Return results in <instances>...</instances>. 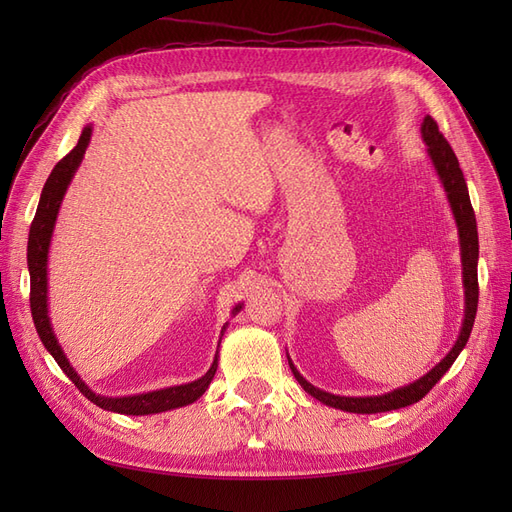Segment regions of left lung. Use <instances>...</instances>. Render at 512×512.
Returning <instances> with one entry per match:
<instances>
[{
  "mask_svg": "<svg viewBox=\"0 0 512 512\" xmlns=\"http://www.w3.org/2000/svg\"><path fill=\"white\" fill-rule=\"evenodd\" d=\"M423 141L427 145V153L436 166V173L444 185V192L448 196V203H451L457 230H459V250H461V267H463V290H466V314H463V324L455 346L451 348L444 359L433 367L431 371L423 378L414 380L408 386H401V389H395L391 393L376 395V397H342V395H333L327 391L316 389L314 384H309L297 367L290 363V369L297 382L303 386L305 393L316 397L322 404H327L331 408L344 410V412H354V414H376V412H389V410H399L416 404L418 399H423L436 384L459 356V352L466 348L468 337L474 327V318H476V307H478V230H476V218H474V209L470 203V194H468V185L466 179H463V173L459 168V160L455 156V151L448 145L442 132L438 130V123L433 117H425L423 126H421Z\"/></svg>",
  "mask_w": 512,
  "mask_h": 512,
  "instance_id": "1",
  "label": "left lung"
}]
</instances>
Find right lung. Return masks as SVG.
<instances>
[{
    "mask_svg": "<svg viewBox=\"0 0 512 512\" xmlns=\"http://www.w3.org/2000/svg\"><path fill=\"white\" fill-rule=\"evenodd\" d=\"M91 138V126L83 128V134L79 138V143L68 153L66 158H61L53 173L46 179L42 194H40V203L36 209V218L32 222V228H29V241H27V267H29V282H32V290H29V305H32V318L36 324V331L42 339L44 348L53 354V359L57 365L64 369V374L74 382L76 389H79L91 404L100 406L102 410L108 412H117V414H132V416H145V414H158L166 412L173 408H181L194 404L198 397H203V393L209 389V384L215 376V369H218V354H215L213 365L209 367L207 374L203 378H198L188 384H179V386H170V389H160V391H151L143 395H130V397H104L96 395L89 386L81 380V376L76 374L70 361L66 359L64 350H61L57 337L51 327V318H49V305H46V265H49V245L53 237V228L57 213L61 207V200H64V194L68 190V185L76 173V168L81 166L85 149L89 145ZM241 303L232 309V314L241 312ZM226 331V324L222 329V335ZM222 342V339H220Z\"/></svg>",
    "mask_w": 512,
    "mask_h": 512,
    "instance_id": "add662e5",
    "label": "right lung"
}]
</instances>
